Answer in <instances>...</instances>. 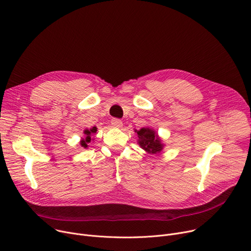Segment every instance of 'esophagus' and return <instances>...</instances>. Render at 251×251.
I'll use <instances>...</instances> for the list:
<instances>
[{
  "instance_id": "1",
  "label": "esophagus",
  "mask_w": 251,
  "mask_h": 251,
  "mask_svg": "<svg viewBox=\"0 0 251 251\" xmlns=\"http://www.w3.org/2000/svg\"><path fill=\"white\" fill-rule=\"evenodd\" d=\"M111 126L113 127H117V128H121L123 126V122L119 119H112L111 120Z\"/></svg>"
}]
</instances>
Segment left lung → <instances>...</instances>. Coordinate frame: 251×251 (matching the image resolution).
<instances>
[{"mask_svg":"<svg viewBox=\"0 0 251 251\" xmlns=\"http://www.w3.org/2000/svg\"><path fill=\"white\" fill-rule=\"evenodd\" d=\"M138 133V143L143 150L150 153H160L164 148L161 139L155 130L149 127H143L136 130Z\"/></svg>","mask_w":251,"mask_h":251,"instance_id":"left-lung-1","label":"left lung"}]
</instances>
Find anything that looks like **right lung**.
<instances>
[{
    "instance_id": "add662e5",
    "label": "right lung",
    "mask_w": 251,
    "mask_h": 251,
    "mask_svg": "<svg viewBox=\"0 0 251 251\" xmlns=\"http://www.w3.org/2000/svg\"><path fill=\"white\" fill-rule=\"evenodd\" d=\"M96 130H98V128H96L95 126H93V127L90 128V129H85V130H84V139H82V140L80 141L81 147H83V148H87V147H88V144H89L90 141L92 140L91 138L93 137V134L96 132Z\"/></svg>"
}]
</instances>
